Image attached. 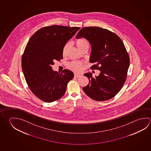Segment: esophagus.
Masks as SVG:
<instances>
[{"label": "esophagus", "mask_w": 151, "mask_h": 151, "mask_svg": "<svg viewBox=\"0 0 151 151\" xmlns=\"http://www.w3.org/2000/svg\"><path fill=\"white\" fill-rule=\"evenodd\" d=\"M82 75L81 74H74V77H79L82 76Z\"/></svg>", "instance_id": "obj_1"}]
</instances>
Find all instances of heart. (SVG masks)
<instances>
[{
    "mask_svg": "<svg viewBox=\"0 0 151 151\" xmlns=\"http://www.w3.org/2000/svg\"><path fill=\"white\" fill-rule=\"evenodd\" d=\"M76 45L77 47L78 48L79 50L81 51L82 49L84 48H88L89 47V42L85 38H81L78 40H77L76 41ZM69 44L68 43L65 45L64 46L63 49V54L65 55L66 53L67 50L68 48H69ZM83 62L80 61H72L68 64V67L70 69H72L74 71H79L82 69V66H83Z\"/></svg>",
    "mask_w": 151,
    "mask_h": 151,
    "instance_id": "obj_1",
    "label": "heart"
}]
</instances>
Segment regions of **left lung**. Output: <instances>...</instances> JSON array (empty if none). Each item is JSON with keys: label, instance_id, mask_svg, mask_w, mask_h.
<instances>
[{"label": "left lung", "instance_id": "left-lung-1", "mask_svg": "<svg viewBox=\"0 0 151 151\" xmlns=\"http://www.w3.org/2000/svg\"><path fill=\"white\" fill-rule=\"evenodd\" d=\"M82 37L91 45L90 61L95 65L91 68L100 71L95 77L91 73L85 74L89 83L83 90L94 100H108L119 92L126 79L130 60L124 44L115 33L99 27L83 28L76 39Z\"/></svg>", "mask_w": 151, "mask_h": 151}]
</instances>
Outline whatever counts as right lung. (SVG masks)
<instances>
[{
	"mask_svg": "<svg viewBox=\"0 0 151 151\" xmlns=\"http://www.w3.org/2000/svg\"><path fill=\"white\" fill-rule=\"evenodd\" d=\"M79 27L52 25L39 29L29 40L22 58V68L27 84L37 97L52 102L65 93L67 83L74 77L68 69L54 71V61L63 58L64 46Z\"/></svg>",
	"mask_w": 151,
	"mask_h": 151,
	"instance_id": "right-lung-1",
	"label": "right lung"
}]
</instances>
